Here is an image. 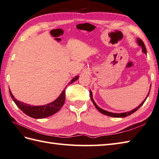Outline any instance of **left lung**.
Wrapping results in <instances>:
<instances>
[{
  "mask_svg": "<svg viewBox=\"0 0 159 159\" xmlns=\"http://www.w3.org/2000/svg\"><path fill=\"white\" fill-rule=\"evenodd\" d=\"M137 43H138V44L139 45V46H141V47H142V51H143V52L144 53L147 54L146 48H145V44H144V43H143V42L142 41V40H141V39H137ZM150 89H151V86H150ZM150 91H149V93H148V95H147V97H146V98H145V99H144V101H143V102H142V103H141V104L139 105V106H137V108L133 109V110H132V111H128V112H123V113H113V112H111L104 111V110H103V109H102L101 108H99V107L95 103V101H94V99H93V94H92L91 90H90V98H91V100H92V102H93V104L95 105V108H96L97 109H98L100 112L102 113V114L105 115H107V116H112V117H125V116H128V115H130L131 114H132V113H134L135 111H137V110H138L139 108H140V107H141L142 105L143 104L145 101V100H146L147 98L148 97L149 94H150Z\"/></svg>",
  "mask_w": 159,
  "mask_h": 159,
  "instance_id": "left-lung-1",
  "label": "left lung"
}]
</instances>
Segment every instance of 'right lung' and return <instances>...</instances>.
Returning a JSON list of instances; mask_svg holds the SVG:
<instances>
[{"instance_id": "right-lung-1", "label": "right lung", "mask_w": 159, "mask_h": 159, "mask_svg": "<svg viewBox=\"0 0 159 159\" xmlns=\"http://www.w3.org/2000/svg\"><path fill=\"white\" fill-rule=\"evenodd\" d=\"M79 78V76H76L71 80L69 84H71ZM11 98L13 101L15 102L19 108L25 114L31 116L34 119H43L48 117L56 113L60 110L62 107L65 101V90H64L60 95L53 101V102L48 103V104L44 106H30V104L18 101L17 99L14 98V95H12L11 92L9 90Z\"/></svg>"}]
</instances>
